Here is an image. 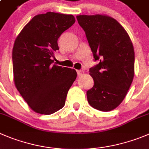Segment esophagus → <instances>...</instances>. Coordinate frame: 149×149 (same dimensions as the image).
<instances>
[{
  "instance_id": "34e87169",
  "label": "esophagus",
  "mask_w": 149,
  "mask_h": 149,
  "mask_svg": "<svg viewBox=\"0 0 149 149\" xmlns=\"http://www.w3.org/2000/svg\"><path fill=\"white\" fill-rule=\"evenodd\" d=\"M77 74H78V76H81L84 75V71L81 70H77Z\"/></svg>"
}]
</instances>
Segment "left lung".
I'll use <instances>...</instances> for the list:
<instances>
[{"label": "left lung", "instance_id": "obj_1", "mask_svg": "<svg viewBox=\"0 0 149 149\" xmlns=\"http://www.w3.org/2000/svg\"><path fill=\"white\" fill-rule=\"evenodd\" d=\"M95 60L90 69L94 85L87 92L92 107L103 112L113 110L126 97L134 75V51L124 28L105 15H78Z\"/></svg>", "mask_w": 149, "mask_h": 149}]
</instances>
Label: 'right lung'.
I'll return each instance as SVG.
<instances>
[{"label": "right lung", "mask_w": 149, "mask_h": 149, "mask_svg": "<svg viewBox=\"0 0 149 149\" xmlns=\"http://www.w3.org/2000/svg\"><path fill=\"white\" fill-rule=\"evenodd\" d=\"M76 20L48 12L34 17L15 39L12 50L15 85L31 109L51 115L62 109L76 80L74 69L53 64L57 40Z\"/></svg>", "instance_id": "right-lung-1"}]
</instances>
